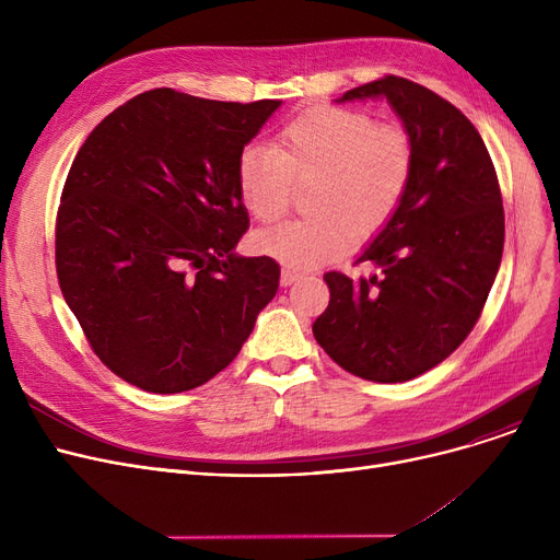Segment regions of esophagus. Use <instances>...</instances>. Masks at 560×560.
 <instances>
[{
	"mask_svg": "<svg viewBox=\"0 0 560 560\" xmlns=\"http://www.w3.org/2000/svg\"><path fill=\"white\" fill-rule=\"evenodd\" d=\"M304 275L295 268H283L281 270V285H292L295 281H300Z\"/></svg>",
	"mask_w": 560,
	"mask_h": 560,
	"instance_id": "34e87169",
	"label": "esophagus"
}]
</instances>
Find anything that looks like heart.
Here are the masks:
<instances>
[{
  "label": "heart",
  "instance_id": "obj_1",
  "mask_svg": "<svg viewBox=\"0 0 560 560\" xmlns=\"http://www.w3.org/2000/svg\"><path fill=\"white\" fill-rule=\"evenodd\" d=\"M410 172L413 147L401 127L374 125L361 110L315 106L281 129L275 150L245 147L235 161V186L258 222H275L288 211L292 182L315 176L313 215L254 235L260 254L306 268L347 254L357 233L368 238L384 229Z\"/></svg>",
  "mask_w": 560,
  "mask_h": 560
}]
</instances>
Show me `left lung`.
Masks as SVG:
<instances>
[{
    "label": "left lung",
    "instance_id": "left-lung-1",
    "mask_svg": "<svg viewBox=\"0 0 560 560\" xmlns=\"http://www.w3.org/2000/svg\"><path fill=\"white\" fill-rule=\"evenodd\" d=\"M386 100L413 147L397 213L361 252L378 275L327 272L331 300L313 322L319 347L347 372L401 384L443 363L477 325L504 252V209L486 144L429 88L386 77L336 102Z\"/></svg>",
    "mask_w": 560,
    "mask_h": 560
}]
</instances>
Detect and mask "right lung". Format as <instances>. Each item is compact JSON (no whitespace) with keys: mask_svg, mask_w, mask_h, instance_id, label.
<instances>
[{"mask_svg":"<svg viewBox=\"0 0 560 560\" xmlns=\"http://www.w3.org/2000/svg\"><path fill=\"white\" fill-rule=\"evenodd\" d=\"M281 106L147 91L85 138L56 220L61 292L102 363L156 395L222 372L279 288L249 226L235 161Z\"/></svg>","mask_w":560,"mask_h":560,"instance_id":"obj_1","label":"right lung"}]
</instances>
